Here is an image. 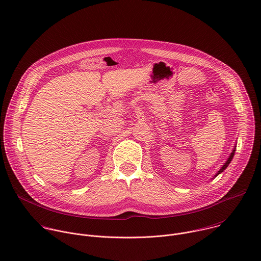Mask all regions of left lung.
Listing matches in <instances>:
<instances>
[{"instance_id": "obj_1", "label": "left lung", "mask_w": 261, "mask_h": 261, "mask_svg": "<svg viewBox=\"0 0 261 261\" xmlns=\"http://www.w3.org/2000/svg\"><path fill=\"white\" fill-rule=\"evenodd\" d=\"M234 152H236V147L233 148V151H232V153L230 154V156H229V158L227 159V161H226V162L224 163V165H223V166H222V167L220 168V170H219V171H218V172L216 173V175H215V176H217L218 174H220L221 172H223V171H224V169H225V168H226V167H227V166L229 165V163L231 162V160H232V158H233V156H234Z\"/></svg>"}]
</instances>
